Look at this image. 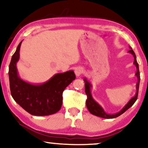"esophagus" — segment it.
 <instances>
[{
  "mask_svg": "<svg viewBox=\"0 0 148 148\" xmlns=\"http://www.w3.org/2000/svg\"><path fill=\"white\" fill-rule=\"evenodd\" d=\"M83 73H84V69L82 67H77L75 69V73L76 76L77 77L80 76L81 75L83 74Z\"/></svg>",
  "mask_w": 148,
  "mask_h": 148,
  "instance_id": "1",
  "label": "esophagus"
}]
</instances>
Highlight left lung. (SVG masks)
<instances>
[{
    "mask_svg": "<svg viewBox=\"0 0 148 148\" xmlns=\"http://www.w3.org/2000/svg\"><path fill=\"white\" fill-rule=\"evenodd\" d=\"M129 48H130V50H129V52H130L131 54H132L133 55V57H134V62H133V64L136 66V68H137V71L135 73V76L137 77V82L136 84L137 91H136V93H135V95L128 102H127V104L125 105V106L123 107V108L121 109L119 112L114 113V114H108V113L105 112L104 109L102 108V106H101L98 102H96V101L94 100V98H92V93H91V89L92 88V85L91 84V83H90L88 80H87V79L84 78V81L85 82V92H86L87 97H88L86 100V106L91 114L96 115L97 116L102 117V118H104V119L116 118V117L119 116L120 115L122 114L123 113H124L125 111L128 110L130 107L133 106V104L135 102V101L137 100V96H138L139 82H140V74H139V64L137 62V60H136V55H135L134 51L132 50V48H131V46H129Z\"/></svg>",
    "mask_w": 148,
    "mask_h": 148,
    "instance_id": "8db88e82",
    "label": "left lung"
}]
</instances>
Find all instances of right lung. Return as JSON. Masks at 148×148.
<instances>
[{
	"label": "right lung",
	"mask_w": 148,
	"mask_h": 148,
	"mask_svg": "<svg viewBox=\"0 0 148 148\" xmlns=\"http://www.w3.org/2000/svg\"><path fill=\"white\" fill-rule=\"evenodd\" d=\"M22 41L12 56L9 67L10 90L14 100L34 116H48L57 112L62 104V92L75 79L73 71L55 74L42 84L34 85L22 80L17 73V62Z\"/></svg>",
	"instance_id": "add662e5"
}]
</instances>
